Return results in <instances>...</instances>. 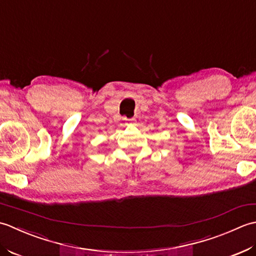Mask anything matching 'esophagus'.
Here are the masks:
<instances>
[{"mask_svg": "<svg viewBox=\"0 0 256 256\" xmlns=\"http://www.w3.org/2000/svg\"><path fill=\"white\" fill-rule=\"evenodd\" d=\"M130 120H134V119H130Z\"/></svg>", "mask_w": 256, "mask_h": 256, "instance_id": "34e87169", "label": "esophagus"}]
</instances>
